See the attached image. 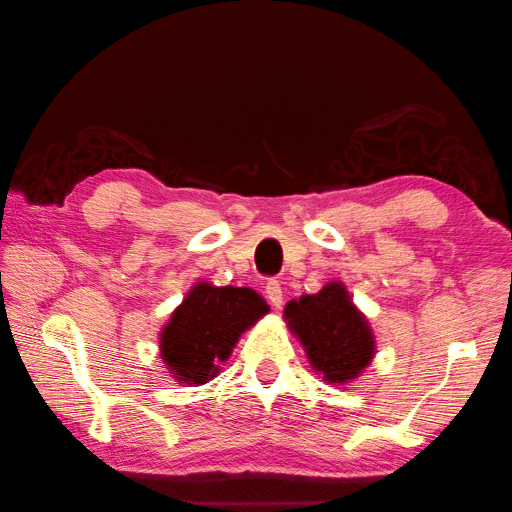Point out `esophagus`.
Here are the masks:
<instances>
[{
  "label": "esophagus",
  "instance_id": "esophagus-1",
  "mask_svg": "<svg viewBox=\"0 0 512 512\" xmlns=\"http://www.w3.org/2000/svg\"><path fill=\"white\" fill-rule=\"evenodd\" d=\"M264 291H266L268 302H271V304L275 306V309H280L282 302H284V295H282V284L277 282V280H271V282H266Z\"/></svg>",
  "mask_w": 512,
  "mask_h": 512
}]
</instances>
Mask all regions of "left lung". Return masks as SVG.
<instances>
[{"instance_id": "1", "label": "left lung", "mask_w": 512, "mask_h": 512, "mask_svg": "<svg viewBox=\"0 0 512 512\" xmlns=\"http://www.w3.org/2000/svg\"><path fill=\"white\" fill-rule=\"evenodd\" d=\"M284 322L300 340L315 374L331 385L351 383L374 360V331L342 282H329L318 293L288 302Z\"/></svg>"}]
</instances>
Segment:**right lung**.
I'll use <instances>...</instances> for the list:
<instances>
[{
	"label": "right lung",
	"mask_w": 512,
	"mask_h": 512,
	"mask_svg": "<svg viewBox=\"0 0 512 512\" xmlns=\"http://www.w3.org/2000/svg\"><path fill=\"white\" fill-rule=\"evenodd\" d=\"M271 306L248 286L197 282L176 306L161 331V360L176 383L203 385L219 374L241 333L257 324Z\"/></svg>",
	"instance_id": "add662e5"
}]
</instances>
